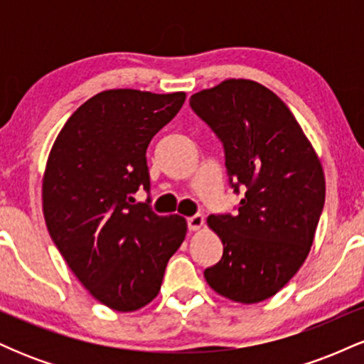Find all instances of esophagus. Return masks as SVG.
Masks as SVG:
<instances>
[{"instance_id":"esophagus-1","label":"esophagus","mask_w":364,"mask_h":364,"mask_svg":"<svg viewBox=\"0 0 364 364\" xmlns=\"http://www.w3.org/2000/svg\"><path fill=\"white\" fill-rule=\"evenodd\" d=\"M186 224H188V229H190V231H198V229L203 225V217L200 214L188 217Z\"/></svg>"}]
</instances>
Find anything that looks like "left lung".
I'll list each match as a JSON object with an SVG mask.
<instances>
[{
  "mask_svg": "<svg viewBox=\"0 0 364 364\" xmlns=\"http://www.w3.org/2000/svg\"><path fill=\"white\" fill-rule=\"evenodd\" d=\"M191 109L220 140L236 214L208 215L224 245L205 269L208 286L236 303L279 292L310 253L325 203V178L289 107L252 80H225L190 97Z\"/></svg>",
  "mask_w": 364,
  "mask_h": 364,
  "instance_id": "1",
  "label": "left lung"
}]
</instances>
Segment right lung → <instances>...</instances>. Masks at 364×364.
Segmentation results:
<instances>
[{
    "label": "right lung",
    "mask_w": 364,
    "mask_h": 364,
    "mask_svg": "<svg viewBox=\"0 0 364 364\" xmlns=\"http://www.w3.org/2000/svg\"><path fill=\"white\" fill-rule=\"evenodd\" d=\"M185 92L106 90L83 102L54 141L46 166L48 231L97 301L135 311L161 289L186 235L179 215H157L133 195L150 191L147 147L185 102Z\"/></svg>",
    "instance_id": "obj_1"
}]
</instances>
